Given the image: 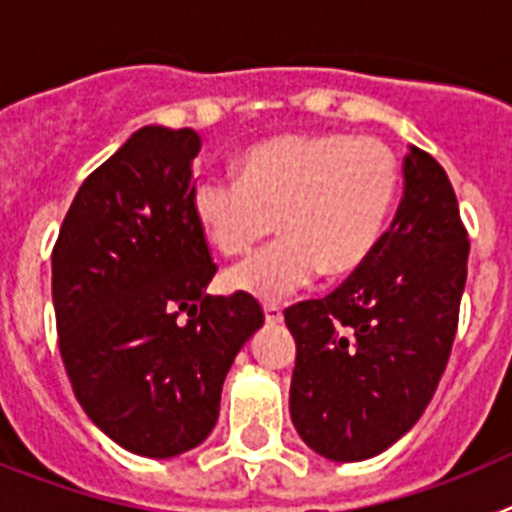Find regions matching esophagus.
Segmentation results:
<instances>
[{
	"label": "esophagus",
	"mask_w": 512,
	"mask_h": 512,
	"mask_svg": "<svg viewBox=\"0 0 512 512\" xmlns=\"http://www.w3.org/2000/svg\"><path fill=\"white\" fill-rule=\"evenodd\" d=\"M264 318H266V323H282V307H279L277 302H266Z\"/></svg>",
	"instance_id": "1"
}]
</instances>
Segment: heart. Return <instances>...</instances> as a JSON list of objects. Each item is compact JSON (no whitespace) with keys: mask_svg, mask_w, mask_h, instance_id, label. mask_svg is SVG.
I'll use <instances>...</instances> for the list:
<instances>
[{"mask_svg":"<svg viewBox=\"0 0 512 512\" xmlns=\"http://www.w3.org/2000/svg\"><path fill=\"white\" fill-rule=\"evenodd\" d=\"M400 164L377 138L295 133L253 143L238 179L207 176L189 205L207 241L225 256L248 251L274 230V246L225 274V287L282 300L320 277H343L374 251L395 205Z\"/></svg>","mask_w":512,"mask_h":512,"instance_id":"obj_1","label":"heart"}]
</instances>
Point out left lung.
<instances>
[{"mask_svg":"<svg viewBox=\"0 0 512 512\" xmlns=\"http://www.w3.org/2000/svg\"><path fill=\"white\" fill-rule=\"evenodd\" d=\"M390 230L323 300L284 312L297 359L289 415L330 461H364L418 423L459 323L469 241L436 158L410 146Z\"/></svg>","mask_w":512,"mask_h":512,"instance_id":"obj_1","label":"left lung"}]
</instances>
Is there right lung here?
I'll list each match as a JSON object with an SVG mask.
<instances>
[{
	"instance_id": "add662e5",
	"label": "right lung",
	"mask_w": 512,
	"mask_h": 512,
	"mask_svg": "<svg viewBox=\"0 0 512 512\" xmlns=\"http://www.w3.org/2000/svg\"><path fill=\"white\" fill-rule=\"evenodd\" d=\"M200 146L192 128L135 130L81 184L53 248L58 348L76 400L104 436L148 459L210 436L225 374L264 325L251 295H207L215 264L189 205Z\"/></svg>"
}]
</instances>
